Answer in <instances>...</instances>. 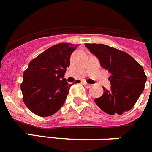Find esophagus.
<instances>
[{
    "label": "esophagus",
    "mask_w": 152,
    "mask_h": 152,
    "mask_svg": "<svg viewBox=\"0 0 152 152\" xmlns=\"http://www.w3.org/2000/svg\"><path fill=\"white\" fill-rule=\"evenodd\" d=\"M82 83H83V84L85 86V87H87V88H91V84H88V83H87L86 81H83Z\"/></svg>",
    "instance_id": "obj_1"
}]
</instances>
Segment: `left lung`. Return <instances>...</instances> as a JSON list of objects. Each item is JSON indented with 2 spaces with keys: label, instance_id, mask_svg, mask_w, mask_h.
I'll list each match as a JSON object with an SVG mask.
<instances>
[{
  "label": "left lung",
  "instance_id": "left-lung-1",
  "mask_svg": "<svg viewBox=\"0 0 152 152\" xmlns=\"http://www.w3.org/2000/svg\"><path fill=\"white\" fill-rule=\"evenodd\" d=\"M85 46L100 61V65L111 74V87L104 88L96 105L110 115H122L135 105L142 91L147 77L144 69L126 52L103 44L86 43Z\"/></svg>",
  "mask_w": 152,
  "mask_h": 152
}]
</instances>
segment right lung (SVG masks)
Returning a JSON list of instances; mask_svg holds the SVG:
<instances>
[{"mask_svg":"<svg viewBox=\"0 0 152 152\" xmlns=\"http://www.w3.org/2000/svg\"><path fill=\"white\" fill-rule=\"evenodd\" d=\"M77 46L57 44L29 62L20 88L24 103L33 113L49 116L62 107L72 85L64 78V74L70 65L71 55ZM79 82L77 80L75 83Z\"/></svg>","mask_w":152,"mask_h":152,"instance_id":"1","label":"right lung"}]
</instances>
